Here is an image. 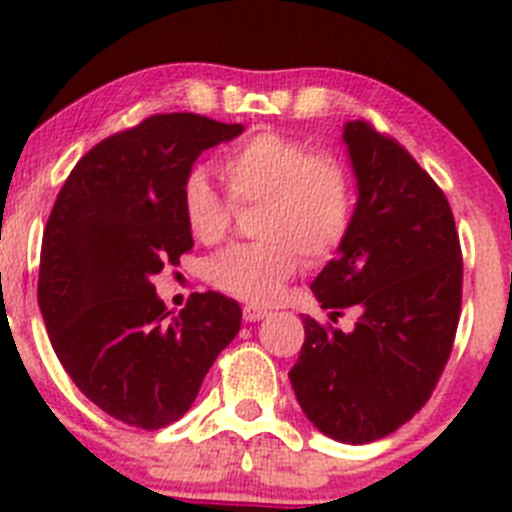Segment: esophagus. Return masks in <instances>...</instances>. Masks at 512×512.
<instances>
[{
	"label": "esophagus",
	"instance_id": "esophagus-1",
	"mask_svg": "<svg viewBox=\"0 0 512 512\" xmlns=\"http://www.w3.org/2000/svg\"><path fill=\"white\" fill-rule=\"evenodd\" d=\"M242 315H245L247 323H257L262 321V318H267V310L260 308V305H245V308H242Z\"/></svg>",
	"mask_w": 512,
	"mask_h": 512
}]
</instances>
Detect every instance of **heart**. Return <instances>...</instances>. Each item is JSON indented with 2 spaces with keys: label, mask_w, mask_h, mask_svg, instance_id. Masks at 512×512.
<instances>
[{
  "label": "heart",
  "mask_w": 512,
  "mask_h": 512,
  "mask_svg": "<svg viewBox=\"0 0 512 512\" xmlns=\"http://www.w3.org/2000/svg\"><path fill=\"white\" fill-rule=\"evenodd\" d=\"M229 189L224 199L204 169L181 184V214L191 237L204 245L224 240L234 204H260L255 234L209 260L207 280L232 298L270 305L283 295L303 255L318 262L346 242L356 212V181L341 156L313 151L308 141L260 131L229 146L219 159Z\"/></svg>",
  "instance_id": "heart-1"
}]
</instances>
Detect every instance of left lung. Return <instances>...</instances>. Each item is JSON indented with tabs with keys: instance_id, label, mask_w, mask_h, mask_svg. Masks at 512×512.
Returning a JSON list of instances; mask_svg holds the SVG:
<instances>
[{
	"instance_id": "8db88e82",
	"label": "left lung",
	"mask_w": 512,
	"mask_h": 512,
	"mask_svg": "<svg viewBox=\"0 0 512 512\" xmlns=\"http://www.w3.org/2000/svg\"><path fill=\"white\" fill-rule=\"evenodd\" d=\"M358 202L351 232L310 290L351 333L305 315L290 384L328 437L366 444L396 432L427 404L455 343L462 250L444 191L407 148L369 121L343 126Z\"/></svg>"
}]
</instances>
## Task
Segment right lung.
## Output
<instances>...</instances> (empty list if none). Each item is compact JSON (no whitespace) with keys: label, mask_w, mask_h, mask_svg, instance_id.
Returning a JSON list of instances; mask_svg holds the SVG:
<instances>
[{"label":"right lung","mask_w":512,"mask_h":512,"mask_svg":"<svg viewBox=\"0 0 512 512\" xmlns=\"http://www.w3.org/2000/svg\"><path fill=\"white\" fill-rule=\"evenodd\" d=\"M245 128L197 113H161L103 138L55 199L40 252L47 336L73 384L131 427H166L189 412L240 305L191 293L176 315L151 278L194 247L181 184L202 151Z\"/></svg>","instance_id":"add662e5"}]
</instances>
